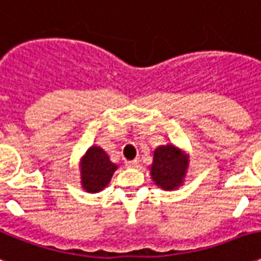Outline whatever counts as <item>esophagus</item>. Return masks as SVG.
Instances as JSON below:
<instances>
[{"label":"esophagus","instance_id":"obj_1","mask_svg":"<svg viewBox=\"0 0 261 261\" xmlns=\"http://www.w3.org/2000/svg\"><path fill=\"white\" fill-rule=\"evenodd\" d=\"M125 166H127V167H138V166H140V159L125 160Z\"/></svg>","mask_w":261,"mask_h":261}]
</instances>
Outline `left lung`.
<instances>
[{
	"mask_svg": "<svg viewBox=\"0 0 261 261\" xmlns=\"http://www.w3.org/2000/svg\"><path fill=\"white\" fill-rule=\"evenodd\" d=\"M188 170V156L177 146H158L150 166V175L155 184L166 191H173L182 185Z\"/></svg>",
	"mask_w": 261,
	"mask_h": 261,
	"instance_id": "left-lung-1",
	"label": "left lung"
}]
</instances>
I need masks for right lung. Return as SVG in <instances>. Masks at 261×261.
Returning a JSON list of instances; mask_svg holds the SVG:
<instances>
[{
    "label": "right lung",
    "instance_id": "right-lung-1",
    "mask_svg": "<svg viewBox=\"0 0 261 261\" xmlns=\"http://www.w3.org/2000/svg\"><path fill=\"white\" fill-rule=\"evenodd\" d=\"M80 167L83 188L90 194H96L103 190L111 182L112 175L117 169L105 150L95 145L91 146L83 156Z\"/></svg>",
    "mask_w": 261,
    "mask_h": 261
}]
</instances>
